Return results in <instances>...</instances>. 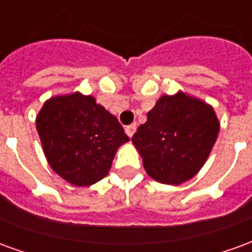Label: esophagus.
<instances>
[{"label":"esophagus","mask_w":252,"mask_h":252,"mask_svg":"<svg viewBox=\"0 0 252 252\" xmlns=\"http://www.w3.org/2000/svg\"><path fill=\"white\" fill-rule=\"evenodd\" d=\"M135 130H137V125L135 123H133V125H129V126H126V129H125V131H126V134L129 135L130 138L134 135Z\"/></svg>","instance_id":"obj_1"}]
</instances>
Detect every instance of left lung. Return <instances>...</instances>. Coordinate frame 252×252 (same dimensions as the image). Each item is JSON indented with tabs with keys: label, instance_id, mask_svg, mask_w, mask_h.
<instances>
[{
	"label": "left lung",
	"instance_id": "1",
	"mask_svg": "<svg viewBox=\"0 0 252 252\" xmlns=\"http://www.w3.org/2000/svg\"><path fill=\"white\" fill-rule=\"evenodd\" d=\"M220 131L213 107L178 92L163 94L133 135L146 174L178 186L190 180L208 160Z\"/></svg>",
	"mask_w": 252,
	"mask_h": 252
}]
</instances>
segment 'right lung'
<instances>
[{"instance_id": "add662e5", "label": "right lung", "mask_w": 252, "mask_h": 252, "mask_svg": "<svg viewBox=\"0 0 252 252\" xmlns=\"http://www.w3.org/2000/svg\"><path fill=\"white\" fill-rule=\"evenodd\" d=\"M36 130L50 167L73 186H91L111 168L127 142L122 125L94 96H54L36 117Z\"/></svg>"}]
</instances>
